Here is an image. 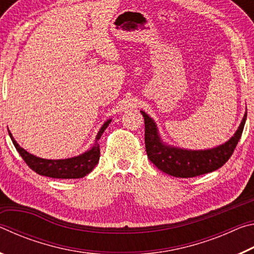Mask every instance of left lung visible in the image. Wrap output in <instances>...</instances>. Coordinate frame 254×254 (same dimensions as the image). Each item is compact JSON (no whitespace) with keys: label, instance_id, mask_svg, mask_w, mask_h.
I'll list each match as a JSON object with an SVG mask.
<instances>
[{"label":"left lung","instance_id":"1","mask_svg":"<svg viewBox=\"0 0 254 254\" xmlns=\"http://www.w3.org/2000/svg\"><path fill=\"white\" fill-rule=\"evenodd\" d=\"M141 114L144 118V142L149 160L163 173L178 178L196 177L221 168L233 153L247 120L246 112L239 128L225 143L207 150H187L162 142L153 120L143 111Z\"/></svg>","mask_w":254,"mask_h":254}]
</instances>
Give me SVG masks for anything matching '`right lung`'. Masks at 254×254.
<instances>
[{
    "label": "right lung",
    "instance_id": "obj_1",
    "mask_svg": "<svg viewBox=\"0 0 254 254\" xmlns=\"http://www.w3.org/2000/svg\"><path fill=\"white\" fill-rule=\"evenodd\" d=\"M112 120L103 124V127L98 131L95 143L93 147L87 150V151L79 154L77 157L68 158V159H57V160H51V159H42L39 157L33 156L29 153L27 150L21 148L16 143L14 137L12 136L11 132L8 131L12 142H13L15 149L18 150L20 156L22 157L25 163L31 168L33 171H36L38 175L46 176L50 178H58V179H76L83 178L84 176L88 175L91 171L95 168L98 160H100V144L97 141L101 139L103 132L105 128L109 127Z\"/></svg>",
    "mask_w": 254,
    "mask_h": 254
}]
</instances>
